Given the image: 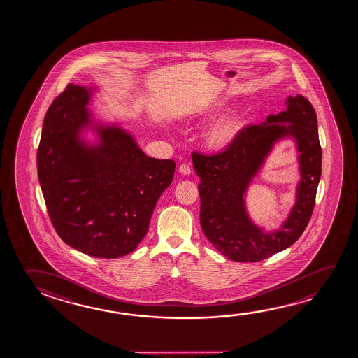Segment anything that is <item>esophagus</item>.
I'll use <instances>...</instances> for the list:
<instances>
[{"label": "esophagus", "instance_id": "obj_1", "mask_svg": "<svg viewBox=\"0 0 358 358\" xmlns=\"http://www.w3.org/2000/svg\"><path fill=\"white\" fill-rule=\"evenodd\" d=\"M178 171H180V173H182V175H189L191 173V167L187 164H182Z\"/></svg>", "mask_w": 358, "mask_h": 358}]
</instances>
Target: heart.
I'll list each match as a JSON object with an SVG mask.
<instances>
[{"label":"heart","mask_w":358,"mask_h":358,"mask_svg":"<svg viewBox=\"0 0 358 358\" xmlns=\"http://www.w3.org/2000/svg\"><path fill=\"white\" fill-rule=\"evenodd\" d=\"M229 108V102L224 100L215 101L211 105L206 106L199 111L194 112L191 116L192 121H208L213 120ZM247 113L243 111L234 112L229 117L223 118L217 123L206 135V145L215 151L222 152L227 150L238 138L242 129L246 127Z\"/></svg>","instance_id":"obj_1"}]
</instances>
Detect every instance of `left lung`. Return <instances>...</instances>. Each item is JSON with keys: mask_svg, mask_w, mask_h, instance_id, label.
<instances>
[{"mask_svg": "<svg viewBox=\"0 0 358 358\" xmlns=\"http://www.w3.org/2000/svg\"><path fill=\"white\" fill-rule=\"evenodd\" d=\"M286 106V111L270 115L266 122L248 124L223 152L192 153L201 178V227L217 251L236 262H258L292 246L312 216L322 166L316 111L301 94L288 96ZM283 138L296 142L301 180L288 220L266 233L248 216L245 192L275 142Z\"/></svg>", "mask_w": 358, "mask_h": 358, "instance_id": "obj_1", "label": "left lung"}]
</instances>
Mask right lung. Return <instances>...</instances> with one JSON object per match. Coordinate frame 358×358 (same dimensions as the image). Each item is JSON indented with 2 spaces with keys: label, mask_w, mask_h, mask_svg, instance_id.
<instances>
[{
  "label": "right lung",
  "mask_w": 358,
  "mask_h": 358,
  "mask_svg": "<svg viewBox=\"0 0 358 358\" xmlns=\"http://www.w3.org/2000/svg\"><path fill=\"white\" fill-rule=\"evenodd\" d=\"M94 90L70 83L50 106L37 172L61 240L92 257L118 258L132 252L146 236L176 164L148 157L117 124L96 122L87 108ZM87 128L98 134L99 143L83 140Z\"/></svg>",
  "instance_id": "right-lung-1"
}]
</instances>
